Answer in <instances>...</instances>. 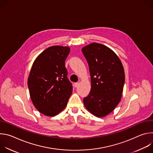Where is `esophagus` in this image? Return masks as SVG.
Wrapping results in <instances>:
<instances>
[{
  "mask_svg": "<svg viewBox=\"0 0 153 153\" xmlns=\"http://www.w3.org/2000/svg\"><path fill=\"white\" fill-rule=\"evenodd\" d=\"M79 82H76V83H74V86H75V87H77V86L79 85Z\"/></svg>",
  "mask_w": 153,
  "mask_h": 153,
  "instance_id": "1",
  "label": "esophagus"
}]
</instances>
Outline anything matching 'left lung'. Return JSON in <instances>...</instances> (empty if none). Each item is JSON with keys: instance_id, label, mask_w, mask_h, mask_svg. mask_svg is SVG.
Instances as JSON below:
<instances>
[{"instance_id": "1", "label": "left lung", "mask_w": 153, "mask_h": 153, "mask_svg": "<svg viewBox=\"0 0 153 153\" xmlns=\"http://www.w3.org/2000/svg\"><path fill=\"white\" fill-rule=\"evenodd\" d=\"M88 63L91 88L83 99L86 110L97 117L111 113L121 100L125 72L121 60L110 48L92 43L82 48Z\"/></svg>"}]
</instances>
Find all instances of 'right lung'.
I'll return each instance as SVG.
<instances>
[{
	"label": "right lung",
	"mask_w": 153,
	"mask_h": 153,
	"mask_svg": "<svg viewBox=\"0 0 153 153\" xmlns=\"http://www.w3.org/2000/svg\"><path fill=\"white\" fill-rule=\"evenodd\" d=\"M68 47L51 46L35 59L28 79L31 101L37 110L53 117L66 107L73 91L65 62Z\"/></svg>",
	"instance_id": "obj_1"
}]
</instances>
